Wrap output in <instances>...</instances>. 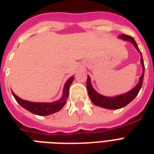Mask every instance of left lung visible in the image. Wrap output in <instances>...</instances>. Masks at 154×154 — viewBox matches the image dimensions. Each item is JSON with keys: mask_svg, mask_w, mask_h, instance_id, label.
I'll use <instances>...</instances> for the list:
<instances>
[{"mask_svg": "<svg viewBox=\"0 0 154 154\" xmlns=\"http://www.w3.org/2000/svg\"><path fill=\"white\" fill-rule=\"evenodd\" d=\"M119 38L123 39V40L131 42L134 45L135 48H137V51H139L140 53V56H141L140 63L142 64L143 73L140 77L138 84L132 90H131L126 94H121V95L115 96V97H106V96L101 95L94 90V89L93 88L92 85H91L90 76H88L87 81H86V87H87L88 94H89V97L92 101V103L96 106H101V107H103V108L111 109V110H116V109L124 107L126 105H128L129 103H131L137 97L140 90L141 89V86H142L144 74H145V65H144V61H143L142 55H141V52L138 48V46H137L134 38H132V36H129V35H120L119 36Z\"/></svg>", "mask_w": 154, "mask_h": 154, "instance_id": "obj_1", "label": "left lung"}]
</instances>
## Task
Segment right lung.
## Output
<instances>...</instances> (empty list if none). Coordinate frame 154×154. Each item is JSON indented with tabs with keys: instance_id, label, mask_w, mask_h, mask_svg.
Returning <instances> with one entry per match:
<instances>
[{
	"instance_id": "right-lung-1",
	"label": "right lung",
	"mask_w": 154,
	"mask_h": 154,
	"mask_svg": "<svg viewBox=\"0 0 154 154\" xmlns=\"http://www.w3.org/2000/svg\"><path fill=\"white\" fill-rule=\"evenodd\" d=\"M73 77H71L65 83L63 90V95L61 98L58 101L53 102V103H34V102H29V101L23 100L19 97H17L14 93L12 92L13 95L17 103L22 106V107L26 109L31 113L38 116H48L51 115L55 112H57L65 105L66 100L69 97V90L70 85L73 81Z\"/></svg>"
}]
</instances>
